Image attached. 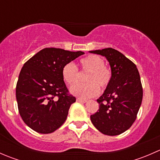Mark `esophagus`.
Segmentation results:
<instances>
[{
	"label": "esophagus",
	"instance_id": "34e87169",
	"mask_svg": "<svg viewBox=\"0 0 160 160\" xmlns=\"http://www.w3.org/2000/svg\"><path fill=\"white\" fill-rule=\"evenodd\" d=\"M77 101H78V102H80V103H86L87 101H88V100L83 99V98H77Z\"/></svg>",
	"mask_w": 160,
	"mask_h": 160
}]
</instances>
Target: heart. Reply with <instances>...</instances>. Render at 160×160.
<instances>
[{"instance_id":"1","label":"heart","mask_w":160,"mask_h":160,"mask_svg":"<svg viewBox=\"0 0 160 160\" xmlns=\"http://www.w3.org/2000/svg\"><path fill=\"white\" fill-rule=\"evenodd\" d=\"M104 65L105 62L102 58L96 55H90L80 60L81 70L88 72L86 78L88 83L73 86L78 82L80 72L72 62L64 65L62 69V77L67 85L73 86L70 89L72 94L83 99L93 98L99 93L98 86L104 90L111 82V72Z\"/></svg>"}]
</instances>
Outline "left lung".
<instances>
[{"instance_id":"obj_1","label":"left lung","mask_w":160,"mask_h":160,"mask_svg":"<svg viewBox=\"0 0 160 160\" xmlns=\"http://www.w3.org/2000/svg\"><path fill=\"white\" fill-rule=\"evenodd\" d=\"M90 52L106 57L111 70L110 83L97 100L99 109L90 115V120L104 135H120L132 126L141 106L143 92L139 72L134 62L112 48Z\"/></svg>"}]
</instances>
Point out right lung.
<instances>
[{
	"mask_svg": "<svg viewBox=\"0 0 160 160\" xmlns=\"http://www.w3.org/2000/svg\"><path fill=\"white\" fill-rule=\"evenodd\" d=\"M83 54L45 48L24 64L16 85V99L22 120L32 130L52 133L65 122L76 98L69 93L62 69Z\"/></svg>",
	"mask_w": 160,
	"mask_h": 160,
	"instance_id": "1",
	"label": "right lung"
}]
</instances>
